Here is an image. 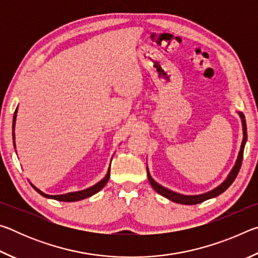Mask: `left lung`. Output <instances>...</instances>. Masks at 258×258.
Segmentation results:
<instances>
[{
    "label": "left lung",
    "mask_w": 258,
    "mask_h": 258,
    "mask_svg": "<svg viewBox=\"0 0 258 258\" xmlns=\"http://www.w3.org/2000/svg\"><path fill=\"white\" fill-rule=\"evenodd\" d=\"M240 117H241V121H242V128H243V139H242V143H241V148H240V152H239V156H238V159H237V163H235L234 167L231 173L229 174V176L226 177V180L222 183L221 185H218L216 189H214L212 191L207 192V194H204V195H199V196H184V195H180V194H176V192H173L171 190L166 189V187L161 186L158 183L155 182L152 180V177L150 176L149 171H148V180H149L151 186L154 187L156 192H158L159 195L164 196L169 200H172L174 203H177V204H182V205H196V204H200L205 202V200L207 199H211L214 197H217L218 195L223 194V192L228 189V187L232 184L233 181L235 180V177H237L238 173L240 171V167H241V164H242V158H243V149H244V143L247 141V126H246V119H244V116L242 112H239Z\"/></svg>",
    "instance_id": "1"
}]
</instances>
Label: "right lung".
<instances>
[{"label":"right lung","mask_w":258,"mask_h":258,"mask_svg":"<svg viewBox=\"0 0 258 258\" xmlns=\"http://www.w3.org/2000/svg\"><path fill=\"white\" fill-rule=\"evenodd\" d=\"M17 112V110H16ZM16 112H15V116H14V128H15V124H16ZM14 140H15V133H14ZM15 145V142H14ZM109 177H110V167H109L108 172H107V175L104 176L103 180H101L100 182H98L97 184L89 187V189L86 190H83V191H78V192H71V194H66V195H58V196H50V195H45L44 192H42L37 189V187H35L33 184L32 186L34 187L35 190H36L38 194L42 195L43 197H46V198H51V199H55V200H59V202H77V200H82V199H85L87 197H91V196H93L94 194H97L100 190L102 189V187L107 184V182L109 180Z\"/></svg>","instance_id":"obj_1"}]
</instances>
